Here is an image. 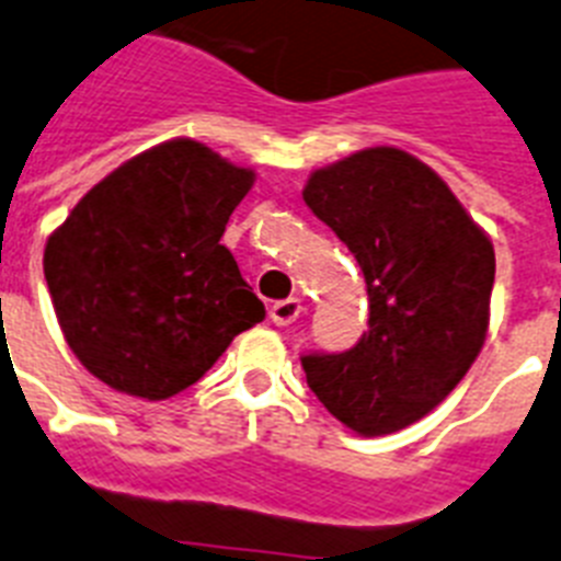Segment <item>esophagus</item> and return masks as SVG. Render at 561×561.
<instances>
[{
    "label": "esophagus",
    "mask_w": 561,
    "mask_h": 561,
    "mask_svg": "<svg viewBox=\"0 0 561 561\" xmlns=\"http://www.w3.org/2000/svg\"><path fill=\"white\" fill-rule=\"evenodd\" d=\"M304 312V304L298 298H286V300H275L270 307V318L277 323V327H289L295 323Z\"/></svg>",
    "instance_id": "obj_1"
}]
</instances>
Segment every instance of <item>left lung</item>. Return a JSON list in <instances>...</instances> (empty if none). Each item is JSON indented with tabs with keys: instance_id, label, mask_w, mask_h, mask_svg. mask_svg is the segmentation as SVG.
<instances>
[{
	"instance_id": "8db88e82",
	"label": "left lung",
	"mask_w": 561,
	"mask_h": 561,
	"mask_svg": "<svg viewBox=\"0 0 561 561\" xmlns=\"http://www.w3.org/2000/svg\"><path fill=\"white\" fill-rule=\"evenodd\" d=\"M304 201L355 254L369 295L353 350L300 358L309 390L360 436L404 430L450 396L484 344L493 243L436 171L401 148L318 169Z\"/></svg>"
}]
</instances>
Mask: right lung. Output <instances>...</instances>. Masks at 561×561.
Listing matches in <instances>:
<instances>
[{"label":"right lung","instance_id":"1","mask_svg":"<svg viewBox=\"0 0 561 561\" xmlns=\"http://www.w3.org/2000/svg\"><path fill=\"white\" fill-rule=\"evenodd\" d=\"M252 183V171L203 142L169 140L73 206L42 263L65 341L88 373L163 401L266 318L220 243Z\"/></svg>","mask_w":561,"mask_h":561}]
</instances>
